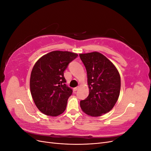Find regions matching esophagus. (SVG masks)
I'll return each mask as SVG.
<instances>
[{
	"mask_svg": "<svg viewBox=\"0 0 151 151\" xmlns=\"http://www.w3.org/2000/svg\"><path fill=\"white\" fill-rule=\"evenodd\" d=\"M78 89H79V86H78V87H76V88H74V91H76L78 90Z\"/></svg>",
	"mask_w": 151,
	"mask_h": 151,
	"instance_id": "obj_1",
	"label": "esophagus"
}]
</instances>
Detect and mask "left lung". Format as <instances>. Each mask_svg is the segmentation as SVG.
<instances>
[{"mask_svg": "<svg viewBox=\"0 0 151 151\" xmlns=\"http://www.w3.org/2000/svg\"><path fill=\"white\" fill-rule=\"evenodd\" d=\"M86 68L89 94L81 101L83 112L91 116H99L111 110L118 99L121 79L113 63L101 53H80Z\"/></svg>", "mask_w": 151, "mask_h": 151, "instance_id": "8db88e82", "label": "left lung"}]
</instances>
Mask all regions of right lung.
<instances>
[{
    "instance_id": "1",
    "label": "right lung",
    "mask_w": 151,
    "mask_h": 151,
    "mask_svg": "<svg viewBox=\"0 0 151 151\" xmlns=\"http://www.w3.org/2000/svg\"><path fill=\"white\" fill-rule=\"evenodd\" d=\"M78 55L67 51H53L39 58L30 76V91L39 110L48 116H57L65 110L72 93L65 84L63 72Z\"/></svg>"
}]
</instances>
